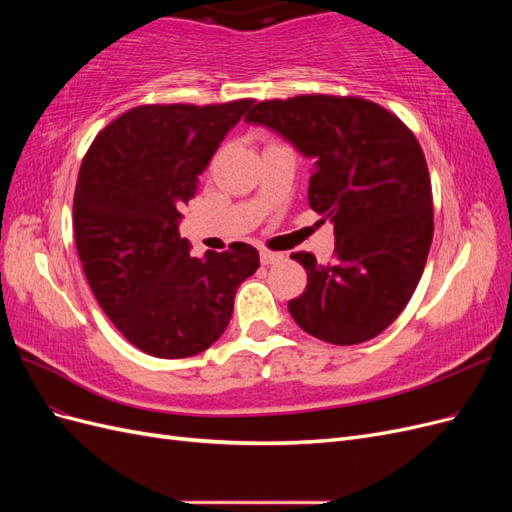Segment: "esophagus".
<instances>
[{
	"label": "esophagus",
	"instance_id": "1",
	"mask_svg": "<svg viewBox=\"0 0 512 512\" xmlns=\"http://www.w3.org/2000/svg\"><path fill=\"white\" fill-rule=\"evenodd\" d=\"M284 260V254L280 252H271V250H260V262L262 265H275V262Z\"/></svg>",
	"mask_w": 512,
	"mask_h": 512
}]
</instances>
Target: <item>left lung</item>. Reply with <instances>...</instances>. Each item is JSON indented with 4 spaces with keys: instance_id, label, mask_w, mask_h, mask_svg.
<instances>
[{
    "instance_id": "obj_1",
    "label": "left lung",
    "mask_w": 512,
    "mask_h": 512,
    "mask_svg": "<svg viewBox=\"0 0 512 512\" xmlns=\"http://www.w3.org/2000/svg\"><path fill=\"white\" fill-rule=\"evenodd\" d=\"M314 158L307 200L335 228L331 265L292 258L307 286L288 301L299 327L327 344L354 346L404 312L433 237L431 179L414 132L359 96L305 94L262 100L245 117Z\"/></svg>"
}]
</instances>
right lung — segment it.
I'll use <instances>...</instances> for the list:
<instances>
[{"label": "right lung", "instance_id": "1", "mask_svg": "<svg viewBox=\"0 0 512 512\" xmlns=\"http://www.w3.org/2000/svg\"><path fill=\"white\" fill-rule=\"evenodd\" d=\"M254 104H141L94 138L74 190V239L100 307L132 346L185 359L218 342L256 247L190 254L179 209L226 132Z\"/></svg>", "mask_w": 512, "mask_h": 512}]
</instances>
